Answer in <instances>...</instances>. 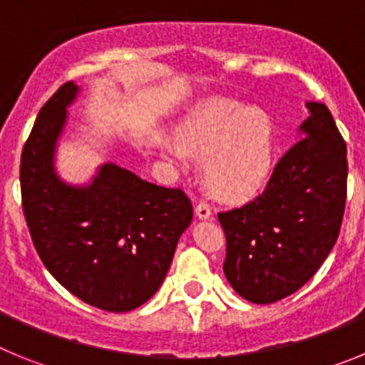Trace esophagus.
Segmentation results:
<instances>
[{
    "mask_svg": "<svg viewBox=\"0 0 365 365\" xmlns=\"http://www.w3.org/2000/svg\"><path fill=\"white\" fill-rule=\"evenodd\" d=\"M195 215H197L199 219L212 217V206L208 205V202L201 201L197 206H195Z\"/></svg>",
    "mask_w": 365,
    "mask_h": 365,
    "instance_id": "esophagus-1",
    "label": "esophagus"
}]
</instances>
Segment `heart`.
Returning <instances> with one entry per match:
<instances>
[{"label":"heart","instance_id":"heart-1","mask_svg":"<svg viewBox=\"0 0 365 365\" xmlns=\"http://www.w3.org/2000/svg\"><path fill=\"white\" fill-rule=\"evenodd\" d=\"M182 150L205 157V179L219 197L243 201L256 195L274 166V128L269 115L228 98L208 100L180 130ZM180 148L170 153L182 160Z\"/></svg>","mask_w":365,"mask_h":365}]
</instances>
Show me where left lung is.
<instances>
[{
	"label": "left lung",
	"mask_w": 365,
	"mask_h": 365,
	"mask_svg": "<svg viewBox=\"0 0 365 365\" xmlns=\"http://www.w3.org/2000/svg\"><path fill=\"white\" fill-rule=\"evenodd\" d=\"M303 138L274 168L265 192L219 212L227 257L222 270L252 303L294 294L320 269L340 234L347 197V148L327 106L307 102Z\"/></svg>",
	"instance_id": "obj_1"
}]
</instances>
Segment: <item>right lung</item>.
<instances>
[{
	"mask_svg": "<svg viewBox=\"0 0 365 365\" xmlns=\"http://www.w3.org/2000/svg\"><path fill=\"white\" fill-rule=\"evenodd\" d=\"M78 86L63 83L38 113L21 151L19 185L38 256L71 294L93 307H140L166 278L193 208L180 188H164L108 163L91 185L54 172V150Z\"/></svg>",
	"mask_w": 365,
	"mask_h": 365,
	"instance_id": "add662e5",
	"label": "right lung"
}]
</instances>
